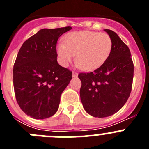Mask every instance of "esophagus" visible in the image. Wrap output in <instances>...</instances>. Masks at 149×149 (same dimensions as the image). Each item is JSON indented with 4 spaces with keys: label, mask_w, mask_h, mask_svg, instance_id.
<instances>
[{
    "label": "esophagus",
    "mask_w": 149,
    "mask_h": 149,
    "mask_svg": "<svg viewBox=\"0 0 149 149\" xmlns=\"http://www.w3.org/2000/svg\"><path fill=\"white\" fill-rule=\"evenodd\" d=\"M77 75H78V74H77V72H72V77H77Z\"/></svg>",
    "instance_id": "obj_1"
}]
</instances>
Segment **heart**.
Listing matches in <instances>:
<instances>
[{
	"label": "heart",
	"mask_w": 149,
	"mask_h": 149,
	"mask_svg": "<svg viewBox=\"0 0 149 149\" xmlns=\"http://www.w3.org/2000/svg\"><path fill=\"white\" fill-rule=\"evenodd\" d=\"M113 47L108 34L90 30L72 32L64 38V43L56 48L60 61L64 66L76 59L79 65L86 71L99 68L110 56Z\"/></svg>",
	"instance_id": "1"
}]
</instances>
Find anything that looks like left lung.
I'll list each match as a JSON object with an SVG mask.
<instances>
[{
  "label": "left lung",
  "mask_w": 149,
  "mask_h": 149,
  "mask_svg": "<svg viewBox=\"0 0 149 149\" xmlns=\"http://www.w3.org/2000/svg\"><path fill=\"white\" fill-rule=\"evenodd\" d=\"M104 31L113 43L109 57L94 72L78 74L84 110L98 118L110 116L125 105L131 94L134 77V63L128 47L114 31Z\"/></svg>",
  "instance_id": "left-lung-1"
}]
</instances>
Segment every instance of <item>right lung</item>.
<instances>
[{
  "mask_svg": "<svg viewBox=\"0 0 149 149\" xmlns=\"http://www.w3.org/2000/svg\"><path fill=\"white\" fill-rule=\"evenodd\" d=\"M71 27L42 29L26 40L13 67V86L20 108L31 118L44 119L59 108L60 96L72 78L59 65L56 42Z\"/></svg>",
  "mask_w": 149,
  "mask_h": 149,
  "instance_id": "obj_1",
  "label": "right lung"
}]
</instances>
